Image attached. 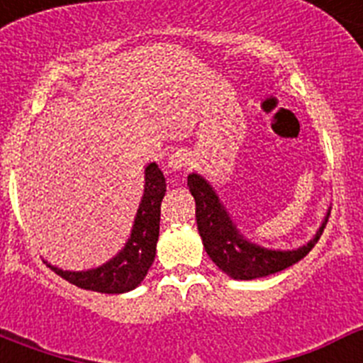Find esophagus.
Returning a JSON list of instances; mask_svg holds the SVG:
<instances>
[{
    "instance_id": "esophagus-1",
    "label": "esophagus",
    "mask_w": 363,
    "mask_h": 363,
    "mask_svg": "<svg viewBox=\"0 0 363 363\" xmlns=\"http://www.w3.org/2000/svg\"><path fill=\"white\" fill-rule=\"evenodd\" d=\"M191 163V152H189V150L176 149L174 152L169 156V160H167V169H169V171H182V169L189 167Z\"/></svg>"
}]
</instances>
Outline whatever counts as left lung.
<instances>
[{
  "label": "left lung",
  "instance_id": "8db88e82",
  "mask_svg": "<svg viewBox=\"0 0 363 363\" xmlns=\"http://www.w3.org/2000/svg\"><path fill=\"white\" fill-rule=\"evenodd\" d=\"M187 185L196 201V223L205 251L214 264L234 280L264 278L300 262L316 245L329 218L327 213L318 233L303 247H298L293 251H274L243 238L214 189L203 176L192 172L187 178Z\"/></svg>",
  "mask_w": 363,
  "mask_h": 363
}]
</instances>
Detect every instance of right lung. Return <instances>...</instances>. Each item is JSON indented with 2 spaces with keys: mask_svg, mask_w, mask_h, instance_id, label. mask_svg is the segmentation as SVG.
Wrapping results in <instances>:
<instances>
[{
  "mask_svg": "<svg viewBox=\"0 0 363 363\" xmlns=\"http://www.w3.org/2000/svg\"><path fill=\"white\" fill-rule=\"evenodd\" d=\"M165 176L156 163L145 167V185L140 209H138L130 238L125 247L107 264L89 271H62L49 265L56 274L65 278L79 289L105 294H121L136 289L147 277L156 256L160 236V207L165 196Z\"/></svg>",
  "mask_w": 363,
  "mask_h": 363,
  "instance_id": "1",
  "label": "right lung"
}]
</instances>
